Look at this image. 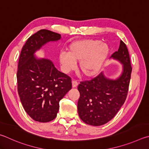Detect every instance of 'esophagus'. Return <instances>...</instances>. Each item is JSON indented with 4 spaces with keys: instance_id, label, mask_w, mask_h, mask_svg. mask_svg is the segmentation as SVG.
<instances>
[{
    "instance_id": "obj_1",
    "label": "esophagus",
    "mask_w": 149,
    "mask_h": 149,
    "mask_svg": "<svg viewBox=\"0 0 149 149\" xmlns=\"http://www.w3.org/2000/svg\"><path fill=\"white\" fill-rule=\"evenodd\" d=\"M78 84H79V83L77 81V80H72V88H75L77 87Z\"/></svg>"
}]
</instances>
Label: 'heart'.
Instances as JSON below:
<instances>
[{
	"label": "heart",
	"instance_id": "obj_1",
	"mask_svg": "<svg viewBox=\"0 0 149 149\" xmlns=\"http://www.w3.org/2000/svg\"><path fill=\"white\" fill-rule=\"evenodd\" d=\"M109 52V46L98 40L85 39L70 44L67 52L59 55V60L64 72L74 70L76 61H79V69L86 77L97 74Z\"/></svg>",
	"mask_w": 149,
	"mask_h": 149
}]
</instances>
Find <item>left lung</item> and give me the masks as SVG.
<instances>
[{"label":"left lung","mask_w":149,"mask_h":149,"mask_svg":"<svg viewBox=\"0 0 149 149\" xmlns=\"http://www.w3.org/2000/svg\"><path fill=\"white\" fill-rule=\"evenodd\" d=\"M111 57L123 65L122 74L111 80L101 72L90 80L78 86L80 97L78 113L80 119L92 126H101L113 119L123 105L128 92L132 68L127 46L120 40L118 51Z\"/></svg>","instance_id":"left-lung-1"}]
</instances>
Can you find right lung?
Returning a JSON list of instances; mask_svg holds the SVG:
<instances>
[{
    "label": "right lung",
    "mask_w": 149,
    "mask_h": 149,
    "mask_svg": "<svg viewBox=\"0 0 149 149\" xmlns=\"http://www.w3.org/2000/svg\"><path fill=\"white\" fill-rule=\"evenodd\" d=\"M61 35L41 29L31 35L21 51L17 71V92L25 111L34 120L48 122L57 116L59 101L72 88L71 79L50 60L37 59L35 52Z\"/></svg>",
    "instance_id": "right-lung-1"
}]
</instances>
